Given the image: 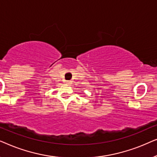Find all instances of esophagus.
I'll use <instances>...</instances> for the list:
<instances>
[{"label":"esophagus","mask_w":157,"mask_h":157,"mask_svg":"<svg viewBox=\"0 0 157 157\" xmlns=\"http://www.w3.org/2000/svg\"><path fill=\"white\" fill-rule=\"evenodd\" d=\"M66 83L67 85H71V81H66Z\"/></svg>","instance_id":"esophagus-1"}]
</instances>
